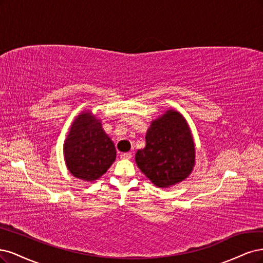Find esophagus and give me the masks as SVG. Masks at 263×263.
<instances>
[{"instance_id":"obj_1","label":"esophagus","mask_w":263,"mask_h":263,"mask_svg":"<svg viewBox=\"0 0 263 263\" xmlns=\"http://www.w3.org/2000/svg\"><path fill=\"white\" fill-rule=\"evenodd\" d=\"M120 157L122 159H130L132 157V153H131V152H129V153H121Z\"/></svg>"}]
</instances>
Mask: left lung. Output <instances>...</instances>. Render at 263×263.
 <instances>
[{
	"label": "left lung",
	"instance_id": "1",
	"mask_svg": "<svg viewBox=\"0 0 263 263\" xmlns=\"http://www.w3.org/2000/svg\"><path fill=\"white\" fill-rule=\"evenodd\" d=\"M146 145L135 154L141 172L159 188L179 183L191 174L196 163V148L189 125L174 109L151 123Z\"/></svg>",
	"mask_w": 263,
	"mask_h": 263
}]
</instances>
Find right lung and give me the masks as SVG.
Here are the masks:
<instances>
[{
  "label": "right lung",
  "instance_id": "1",
  "mask_svg": "<svg viewBox=\"0 0 263 263\" xmlns=\"http://www.w3.org/2000/svg\"><path fill=\"white\" fill-rule=\"evenodd\" d=\"M64 159L70 173L79 179L95 181L116 159L115 144L90 111L75 118L64 141Z\"/></svg>",
  "mask_w": 263,
  "mask_h": 263
}]
</instances>
